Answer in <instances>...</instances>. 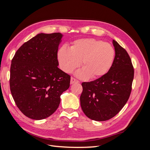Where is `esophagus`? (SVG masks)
<instances>
[{
  "label": "esophagus",
  "mask_w": 150,
  "mask_h": 150,
  "mask_svg": "<svg viewBox=\"0 0 150 150\" xmlns=\"http://www.w3.org/2000/svg\"><path fill=\"white\" fill-rule=\"evenodd\" d=\"M79 83V81L78 80H77L76 79H75L73 77H72L71 78V84H74V83Z\"/></svg>",
  "instance_id": "34e87169"
}]
</instances>
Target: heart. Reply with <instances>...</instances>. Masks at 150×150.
Wrapping results in <instances>:
<instances>
[{
    "label": "heart",
    "mask_w": 150,
    "mask_h": 150,
    "mask_svg": "<svg viewBox=\"0 0 150 150\" xmlns=\"http://www.w3.org/2000/svg\"><path fill=\"white\" fill-rule=\"evenodd\" d=\"M115 56L112 45L93 38L80 39L74 41L70 49L62 47L58 52V60L61 69L67 73L78 67L80 62L83 70L78 75L82 78L89 76L98 78L110 69Z\"/></svg>",
    "instance_id": "b5f03b06"
}]
</instances>
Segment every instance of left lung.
Here are the masks:
<instances>
[{
	"mask_svg": "<svg viewBox=\"0 0 150 150\" xmlns=\"http://www.w3.org/2000/svg\"><path fill=\"white\" fill-rule=\"evenodd\" d=\"M113 64L106 74L90 82H83L81 106L86 116L98 121L115 116L128 101L132 89L134 68L126 50L115 40Z\"/></svg>",
	"mask_w": 150,
	"mask_h": 150,
	"instance_id": "obj_1",
	"label": "left lung"
}]
</instances>
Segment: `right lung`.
<instances>
[{
    "label": "right lung",
    "instance_id": "obj_1",
    "mask_svg": "<svg viewBox=\"0 0 150 150\" xmlns=\"http://www.w3.org/2000/svg\"><path fill=\"white\" fill-rule=\"evenodd\" d=\"M59 33L39 34L19 47L11 66L10 89L17 108L27 117L40 120L56 111L71 76L57 66Z\"/></svg>",
    "mask_w": 150,
    "mask_h": 150
}]
</instances>
